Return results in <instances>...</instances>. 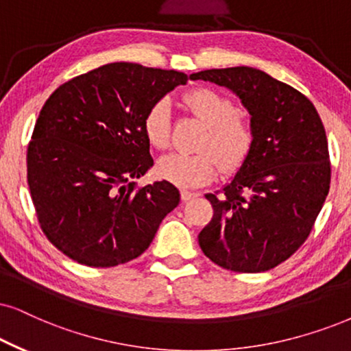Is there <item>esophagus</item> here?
Returning a JSON list of instances; mask_svg holds the SVG:
<instances>
[{
  "label": "esophagus",
  "mask_w": 351,
  "mask_h": 351,
  "mask_svg": "<svg viewBox=\"0 0 351 351\" xmlns=\"http://www.w3.org/2000/svg\"><path fill=\"white\" fill-rule=\"evenodd\" d=\"M180 196H181V201H183V202H188V201H191V199L197 197L199 194H197V193H191V191H186V189H183V191H180Z\"/></svg>",
  "instance_id": "34e87169"
}]
</instances>
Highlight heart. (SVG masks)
<instances>
[{
	"mask_svg": "<svg viewBox=\"0 0 351 351\" xmlns=\"http://www.w3.org/2000/svg\"><path fill=\"white\" fill-rule=\"evenodd\" d=\"M184 104L207 126L199 141V152L168 154L157 162V175L180 188H197L208 183L221 170L225 175L245 165L256 144V130L250 119L238 114L232 99L212 88H194L184 95ZM144 134L154 149L170 145V104L160 99L144 118Z\"/></svg>",
	"mask_w": 351,
	"mask_h": 351,
	"instance_id": "b5f03b06",
	"label": "heart"
}]
</instances>
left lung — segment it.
Wrapping results in <instances>:
<instances>
[{"label": "left lung", "instance_id": "obj_1", "mask_svg": "<svg viewBox=\"0 0 351 351\" xmlns=\"http://www.w3.org/2000/svg\"><path fill=\"white\" fill-rule=\"evenodd\" d=\"M189 77L233 90L256 130L254 149L232 183L206 196L214 215L199 233V246L233 272L277 267L308 239L329 194V147L317 110L296 88L256 68Z\"/></svg>", "mask_w": 351, "mask_h": 351}]
</instances>
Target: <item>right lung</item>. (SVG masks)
<instances>
[{"label": "right lung", "mask_w": 351, "mask_h": 351, "mask_svg": "<svg viewBox=\"0 0 351 351\" xmlns=\"http://www.w3.org/2000/svg\"><path fill=\"white\" fill-rule=\"evenodd\" d=\"M188 79L110 63L64 82L42 106L27 147V183L40 228L63 254L114 267L150 246L180 193L168 181L134 183L154 165L144 118Z\"/></svg>", "instance_id": "obj_1"}]
</instances>
